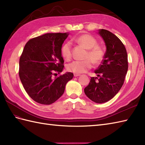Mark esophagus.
Returning a JSON list of instances; mask_svg holds the SVG:
<instances>
[{
    "label": "esophagus",
    "instance_id": "obj_1",
    "mask_svg": "<svg viewBox=\"0 0 145 145\" xmlns=\"http://www.w3.org/2000/svg\"><path fill=\"white\" fill-rule=\"evenodd\" d=\"M80 76V74H78V73H75L74 74V76L76 77V76Z\"/></svg>",
    "mask_w": 145,
    "mask_h": 145
}]
</instances>
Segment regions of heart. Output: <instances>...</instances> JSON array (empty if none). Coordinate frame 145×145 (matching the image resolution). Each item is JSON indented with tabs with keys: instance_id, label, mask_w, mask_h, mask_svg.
<instances>
[{
	"instance_id": "b5f03b06",
	"label": "heart",
	"mask_w": 145,
	"mask_h": 145,
	"mask_svg": "<svg viewBox=\"0 0 145 145\" xmlns=\"http://www.w3.org/2000/svg\"><path fill=\"white\" fill-rule=\"evenodd\" d=\"M74 40L78 44L87 49L86 59L82 61L75 60L69 63L67 69L69 72L75 73H84L95 65L100 64L103 61L105 53L100 46L98 45L97 40L89 34H82L76 37ZM61 55L66 60H70L72 56V44L67 42L61 48Z\"/></svg>"
}]
</instances>
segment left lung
Instances as JSON below:
<instances>
[{
    "label": "left lung",
    "mask_w": 145,
    "mask_h": 145,
    "mask_svg": "<svg viewBox=\"0 0 145 145\" xmlns=\"http://www.w3.org/2000/svg\"><path fill=\"white\" fill-rule=\"evenodd\" d=\"M106 50L101 64L95 70L98 77H91L84 89L85 95L97 103L112 99L121 89L127 74L128 64L127 50L122 42L107 30H99Z\"/></svg>",
    "instance_id": "left-lung-1"
}]
</instances>
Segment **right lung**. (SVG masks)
Wrapping results in <instances>:
<instances>
[{
  "label": "right lung",
  "instance_id": "obj_1",
  "mask_svg": "<svg viewBox=\"0 0 145 145\" xmlns=\"http://www.w3.org/2000/svg\"><path fill=\"white\" fill-rule=\"evenodd\" d=\"M69 33H48L27 42L20 57L19 77L30 97L36 102L50 105L64 93L67 83L73 77L67 72L57 77L63 69L61 48Z\"/></svg>",
  "mask_w": 145,
  "mask_h": 145
}]
</instances>
